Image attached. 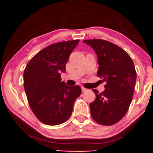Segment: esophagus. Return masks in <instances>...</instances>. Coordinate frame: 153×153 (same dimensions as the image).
Segmentation results:
<instances>
[{"instance_id": "34e87169", "label": "esophagus", "mask_w": 153, "mask_h": 153, "mask_svg": "<svg viewBox=\"0 0 153 153\" xmlns=\"http://www.w3.org/2000/svg\"><path fill=\"white\" fill-rule=\"evenodd\" d=\"M81 90H82L83 92H86V91H88V89H86V88L84 87V86H81Z\"/></svg>"}]
</instances>
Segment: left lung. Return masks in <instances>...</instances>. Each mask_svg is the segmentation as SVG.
<instances>
[{
  "label": "left lung",
  "mask_w": 153,
  "mask_h": 153,
  "mask_svg": "<svg viewBox=\"0 0 153 153\" xmlns=\"http://www.w3.org/2000/svg\"><path fill=\"white\" fill-rule=\"evenodd\" d=\"M98 55V76L106 81L105 90L98 93L89 104L91 115L95 121L110 126L122 119L132 100L136 71L132 58L118 46L101 39L84 40Z\"/></svg>",
  "instance_id": "obj_1"
}]
</instances>
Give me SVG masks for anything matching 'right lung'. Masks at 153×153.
<instances>
[{"instance_id": "obj_1", "label": "right lung", "mask_w": 153, "mask_h": 153, "mask_svg": "<svg viewBox=\"0 0 153 153\" xmlns=\"http://www.w3.org/2000/svg\"><path fill=\"white\" fill-rule=\"evenodd\" d=\"M79 40L58 42L36 54L26 66L24 86L29 106L40 121L50 126L67 121L74 102L81 94L79 86L61 81L69 55Z\"/></svg>"}]
</instances>
